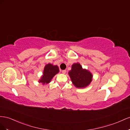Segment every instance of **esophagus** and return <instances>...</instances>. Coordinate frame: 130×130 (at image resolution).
Wrapping results in <instances>:
<instances>
[{
    "instance_id": "obj_1",
    "label": "esophagus",
    "mask_w": 130,
    "mask_h": 130,
    "mask_svg": "<svg viewBox=\"0 0 130 130\" xmlns=\"http://www.w3.org/2000/svg\"><path fill=\"white\" fill-rule=\"evenodd\" d=\"M66 72V71L65 70H62V73H64V74H65V73Z\"/></svg>"
}]
</instances>
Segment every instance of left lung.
<instances>
[{
	"instance_id": "8db88e82",
	"label": "left lung",
	"mask_w": 130,
	"mask_h": 130,
	"mask_svg": "<svg viewBox=\"0 0 130 130\" xmlns=\"http://www.w3.org/2000/svg\"><path fill=\"white\" fill-rule=\"evenodd\" d=\"M69 76L73 84L77 88H84L88 86L92 80L91 73L86 69H83L79 63L73 64Z\"/></svg>"
}]
</instances>
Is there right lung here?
<instances>
[{
    "label": "right lung",
    "instance_id": "add662e5",
    "mask_svg": "<svg viewBox=\"0 0 130 130\" xmlns=\"http://www.w3.org/2000/svg\"><path fill=\"white\" fill-rule=\"evenodd\" d=\"M59 72V68L57 65L48 64L45 66L43 71V74L39 82L43 84L50 83L52 78Z\"/></svg>",
    "mask_w": 130,
    "mask_h": 130
}]
</instances>
